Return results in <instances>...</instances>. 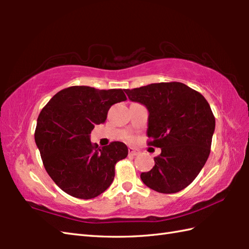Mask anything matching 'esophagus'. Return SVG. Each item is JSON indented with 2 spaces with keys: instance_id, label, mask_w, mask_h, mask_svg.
<instances>
[{
  "instance_id": "34e87169",
  "label": "esophagus",
  "mask_w": 249,
  "mask_h": 249,
  "mask_svg": "<svg viewBox=\"0 0 249 249\" xmlns=\"http://www.w3.org/2000/svg\"><path fill=\"white\" fill-rule=\"evenodd\" d=\"M128 154L131 156H136L139 154V151L134 149V147H128Z\"/></svg>"
}]
</instances>
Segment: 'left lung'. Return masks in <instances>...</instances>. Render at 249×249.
<instances>
[{
    "label": "left lung",
    "mask_w": 249,
    "mask_h": 249,
    "mask_svg": "<svg viewBox=\"0 0 249 249\" xmlns=\"http://www.w3.org/2000/svg\"><path fill=\"white\" fill-rule=\"evenodd\" d=\"M131 102L149 111V145L160 147L155 166L142 172L147 187L174 194L187 187L208 160L215 118L199 92L181 82H160L125 89Z\"/></svg>",
    "instance_id": "1"
}]
</instances>
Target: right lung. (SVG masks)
Instances as JSON below:
<instances>
[{"label": "right lung", "instance_id": "obj_1", "mask_svg": "<svg viewBox=\"0 0 249 249\" xmlns=\"http://www.w3.org/2000/svg\"><path fill=\"white\" fill-rule=\"evenodd\" d=\"M126 100L122 89L76 86L52 97L37 119L35 142L46 171L63 192L79 199L103 194L114 178L115 163L128 154L114 141L102 149L89 140L112 105Z\"/></svg>", "mask_w": 249, "mask_h": 249}]
</instances>
